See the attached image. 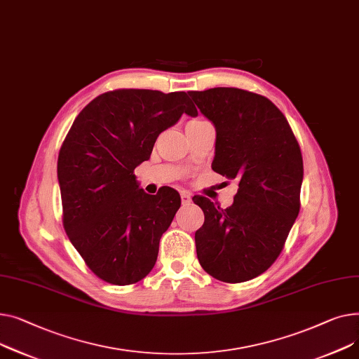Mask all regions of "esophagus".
<instances>
[{
  "instance_id": "obj_1",
  "label": "esophagus",
  "mask_w": 359,
  "mask_h": 359,
  "mask_svg": "<svg viewBox=\"0 0 359 359\" xmlns=\"http://www.w3.org/2000/svg\"><path fill=\"white\" fill-rule=\"evenodd\" d=\"M181 201H182L184 205H188V204H191L193 198H191V196H189L188 193H181Z\"/></svg>"
}]
</instances>
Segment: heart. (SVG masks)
Returning a JSON list of instances; mask_svg holds the SVG:
<instances>
[{
    "label": "heart",
    "mask_w": 359,
    "mask_h": 359,
    "mask_svg": "<svg viewBox=\"0 0 359 359\" xmlns=\"http://www.w3.org/2000/svg\"><path fill=\"white\" fill-rule=\"evenodd\" d=\"M200 123H204V120H191V121H189V123L187 124V128H189V126H196V124H200Z\"/></svg>",
    "instance_id": "heart-1"
}]
</instances>
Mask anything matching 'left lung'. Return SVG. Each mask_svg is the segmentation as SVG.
Returning a JSON list of instances; mask_svg holds the SVG:
<instances>
[{"label": "left lung", "instance_id": "8db88e82", "mask_svg": "<svg viewBox=\"0 0 359 359\" xmlns=\"http://www.w3.org/2000/svg\"><path fill=\"white\" fill-rule=\"evenodd\" d=\"M188 94L216 129L213 171L239 182L224 210L193 198L204 212L197 258L216 280L249 281L276 262L299 216L300 146L284 114L262 95L224 87Z\"/></svg>", "mask_w": 359, "mask_h": 359}]
</instances>
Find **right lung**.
I'll use <instances>...</instances> for the list:
<instances>
[{
  "label": "right lung",
  "instance_id": "right-lung-1",
  "mask_svg": "<svg viewBox=\"0 0 359 359\" xmlns=\"http://www.w3.org/2000/svg\"><path fill=\"white\" fill-rule=\"evenodd\" d=\"M182 114L196 117L187 93L116 90L75 118L57 158L63 227L95 276L114 285L143 280L181 197L139 187L135 168L151 158L158 136Z\"/></svg>",
  "mask_w": 359,
  "mask_h": 359
}]
</instances>
